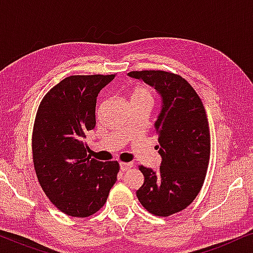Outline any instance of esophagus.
Listing matches in <instances>:
<instances>
[{"label":"esophagus","instance_id":"1","mask_svg":"<svg viewBox=\"0 0 253 253\" xmlns=\"http://www.w3.org/2000/svg\"><path fill=\"white\" fill-rule=\"evenodd\" d=\"M132 167H133L132 162H121L120 164V168L122 171L129 170V169H131Z\"/></svg>","mask_w":253,"mask_h":253}]
</instances>
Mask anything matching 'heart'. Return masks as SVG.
I'll list each match as a JSON object with an SVG mask.
<instances>
[{"mask_svg":"<svg viewBox=\"0 0 253 253\" xmlns=\"http://www.w3.org/2000/svg\"><path fill=\"white\" fill-rule=\"evenodd\" d=\"M131 101H145L153 102V91L148 86H137L131 93Z\"/></svg>","mask_w":253,"mask_h":253,"instance_id":"obj_1","label":"heart"}]
</instances>
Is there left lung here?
<instances>
[{"label":"left lung","instance_id":"1","mask_svg":"<svg viewBox=\"0 0 253 253\" xmlns=\"http://www.w3.org/2000/svg\"><path fill=\"white\" fill-rule=\"evenodd\" d=\"M162 98V109L155 122L160 169L139 166L144 183L137 197L148 212L169 216L191 204L202 189L209 168L211 134L202 99L179 75L161 70L131 71Z\"/></svg>","mask_w":253,"mask_h":253}]
</instances>
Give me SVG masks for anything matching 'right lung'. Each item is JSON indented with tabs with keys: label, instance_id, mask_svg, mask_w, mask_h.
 I'll list each match as a JSON object with an SVG mask.
<instances>
[{
	"label": "right lung",
	"instance_id": "right-lung-1",
	"mask_svg": "<svg viewBox=\"0 0 253 253\" xmlns=\"http://www.w3.org/2000/svg\"><path fill=\"white\" fill-rule=\"evenodd\" d=\"M115 75L70 76L41 100L32 153L41 188L61 212L86 217L105 205L120 165L89 157L86 133L95 126L96 96Z\"/></svg>",
	"mask_w": 253,
	"mask_h": 253
}]
</instances>
